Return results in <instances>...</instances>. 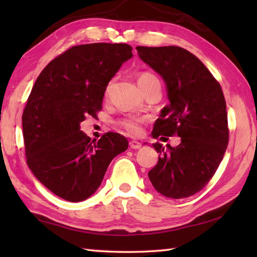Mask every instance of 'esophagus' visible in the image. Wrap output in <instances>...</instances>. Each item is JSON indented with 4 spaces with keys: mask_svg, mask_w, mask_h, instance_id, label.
Listing matches in <instances>:
<instances>
[{
    "mask_svg": "<svg viewBox=\"0 0 257 257\" xmlns=\"http://www.w3.org/2000/svg\"><path fill=\"white\" fill-rule=\"evenodd\" d=\"M129 146L132 149H139V148H141V143H139V141H137V140H132L129 143Z\"/></svg>",
    "mask_w": 257,
    "mask_h": 257,
    "instance_id": "34e87169",
    "label": "esophagus"
}]
</instances>
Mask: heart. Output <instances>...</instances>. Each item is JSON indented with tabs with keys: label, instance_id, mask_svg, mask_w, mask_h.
<instances>
[{
	"label": "heart",
	"instance_id": "1",
	"mask_svg": "<svg viewBox=\"0 0 257 257\" xmlns=\"http://www.w3.org/2000/svg\"><path fill=\"white\" fill-rule=\"evenodd\" d=\"M152 79H157L156 76H154L150 73H143L139 75L138 77V85L139 86H143L144 84L148 83L149 80ZM144 118H140V117H127V118H123L119 121L120 127H122L125 132L130 135H134V136H137L141 133V123L144 122Z\"/></svg>",
	"mask_w": 257,
	"mask_h": 257
}]
</instances>
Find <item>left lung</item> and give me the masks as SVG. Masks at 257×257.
Masks as SVG:
<instances>
[{
  "mask_svg": "<svg viewBox=\"0 0 257 257\" xmlns=\"http://www.w3.org/2000/svg\"><path fill=\"white\" fill-rule=\"evenodd\" d=\"M136 50L141 61L165 80L170 101L162 108L151 136L181 138L179 146L167 145V149L159 143L152 145L160 156L148 172L149 180L167 198H188L209 183L225 154L224 95L205 65L184 48L137 46Z\"/></svg>",
  "mask_w": 257,
  "mask_h": 257,
  "instance_id": "left-lung-1",
  "label": "left lung"
}]
</instances>
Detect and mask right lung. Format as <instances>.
<instances>
[{
	"label": "right lung",
	"mask_w": 257,
	"mask_h": 257,
	"mask_svg": "<svg viewBox=\"0 0 257 257\" xmlns=\"http://www.w3.org/2000/svg\"><path fill=\"white\" fill-rule=\"evenodd\" d=\"M133 56L128 44L74 46L53 59L33 86L22 117L27 165L59 198L88 199L109 163L127 150L123 136L107 133L91 140L80 122L100 110L108 83Z\"/></svg>",
	"instance_id": "add662e5"
}]
</instances>
